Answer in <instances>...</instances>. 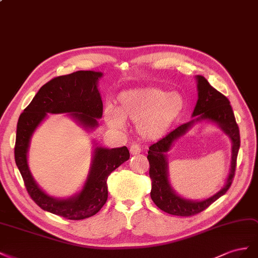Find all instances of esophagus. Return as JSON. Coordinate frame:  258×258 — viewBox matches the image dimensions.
Instances as JSON below:
<instances>
[{"mask_svg":"<svg viewBox=\"0 0 258 258\" xmlns=\"http://www.w3.org/2000/svg\"><path fill=\"white\" fill-rule=\"evenodd\" d=\"M141 151H142V146L139 145V144H137V143H135V144H133V145H131V147H130V152H131V154H138V153H141Z\"/></svg>","mask_w":258,"mask_h":258,"instance_id":"1","label":"esophagus"}]
</instances>
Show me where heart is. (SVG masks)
<instances>
[{
  "label": "heart",
  "instance_id": "obj_1",
  "mask_svg": "<svg viewBox=\"0 0 258 258\" xmlns=\"http://www.w3.org/2000/svg\"><path fill=\"white\" fill-rule=\"evenodd\" d=\"M117 101L116 110L112 107L105 110L108 125L122 127L123 121L138 123L139 133L149 139L163 136L185 108V100L179 93L149 87L123 92Z\"/></svg>",
  "mask_w": 258,
  "mask_h": 258
}]
</instances>
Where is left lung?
I'll use <instances>...</instances> for the list:
<instances>
[{
	"label": "left lung",
	"instance_id": "left-lung-1",
	"mask_svg": "<svg viewBox=\"0 0 258 258\" xmlns=\"http://www.w3.org/2000/svg\"><path fill=\"white\" fill-rule=\"evenodd\" d=\"M198 101L195 107L192 121L180 125L165 137L149 147L148 159L151 178L150 197L157 207L167 214L175 216H191L198 214L215 202L230 188L237 166V157L240 148V132L230 106V101L222 93L211 86L208 80L202 76H197ZM209 119L222 128L230 136L233 143L232 165L225 187L217 194L202 202H191L176 195L168 180V164L166 153L172 143L184 135L188 128L198 120Z\"/></svg>",
	"mask_w": 258,
	"mask_h": 258
}]
</instances>
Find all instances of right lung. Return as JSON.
<instances>
[{"label":"right lung","instance_id":"right-lung-1","mask_svg":"<svg viewBox=\"0 0 258 258\" xmlns=\"http://www.w3.org/2000/svg\"><path fill=\"white\" fill-rule=\"evenodd\" d=\"M101 77V72L81 70L51 79L36 93L17 123L15 161L29 196L42 210L71 220L91 217L104 207L108 199V176L130 159L128 149L125 146L113 149L96 147L82 191L69 199L49 197L38 186L28 166V149L33 132L47 113H70L83 127H97V119L102 116L97 88Z\"/></svg>","mask_w":258,"mask_h":258}]
</instances>
